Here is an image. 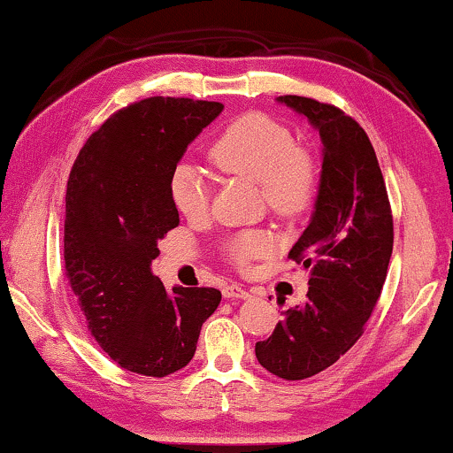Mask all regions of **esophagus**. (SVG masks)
Segmentation results:
<instances>
[{"label": "esophagus", "mask_w": 453, "mask_h": 453, "mask_svg": "<svg viewBox=\"0 0 453 453\" xmlns=\"http://www.w3.org/2000/svg\"><path fill=\"white\" fill-rule=\"evenodd\" d=\"M224 297H227V299H246V297H250V293H248L244 288H240V285H226Z\"/></svg>", "instance_id": "obj_1"}]
</instances>
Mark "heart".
I'll return each mask as SVG.
<instances>
[{"instance_id": "heart-1", "label": "heart", "mask_w": 453, "mask_h": 453, "mask_svg": "<svg viewBox=\"0 0 453 453\" xmlns=\"http://www.w3.org/2000/svg\"><path fill=\"white\" fill-rule=\"evenodd\" d=\"M209 160L226 174L257 182L265 205L279 218H296L314 196V160L297 148L288 127L266 114L248 112L232 120L209 148ZM168 193L172 205L187 218H201L207 211V184L187 164L172 172ZM271 250L273 238L258 229L242 232L227 242L229 258L240 269H248Z\"/></svg>"}]
</instances>
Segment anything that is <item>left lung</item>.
Listing matches in <instances>:
<instances>
[{"instance_id": "left-lung-1", "label": "left lung", "mask_w": 453, "mask_h": 453, "mask_svg": "<svg viewBox=\"0 0 453 453\" xmlns=\"http://www.w3.org/2000/svg\"><path fill=\"white\" fill-rule=\"evenodd\" d=\"M322 139L314 213L289 250L310 273L305 303L283 311L257 359L283 380L324 372L363 334L392 257L394 224L386 182L367 133L355 119L314 98L279 96Z\"/></svg>"}]
</instances>
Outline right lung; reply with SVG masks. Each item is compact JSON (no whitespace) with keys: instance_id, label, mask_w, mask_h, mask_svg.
<instances>
[{"instance_id":"right-lung-1","label":"right lung","mask_w":453,"mask_h":453,"mask_svg":"<svg viewBox=\"0 0 453 453\" xmlns=\"http://www.w3.org/2000/svg\"><path fill=\"white\" fill-rule=\"evenodd\" d=\"M224 111L221 102L145 98L92 133L69 172L65 277L102 351L127 372L165 378L193 359L221 291L172 288L151 260L178 226L168 184L188 143Z\"/></svg>"}]
</instances>
